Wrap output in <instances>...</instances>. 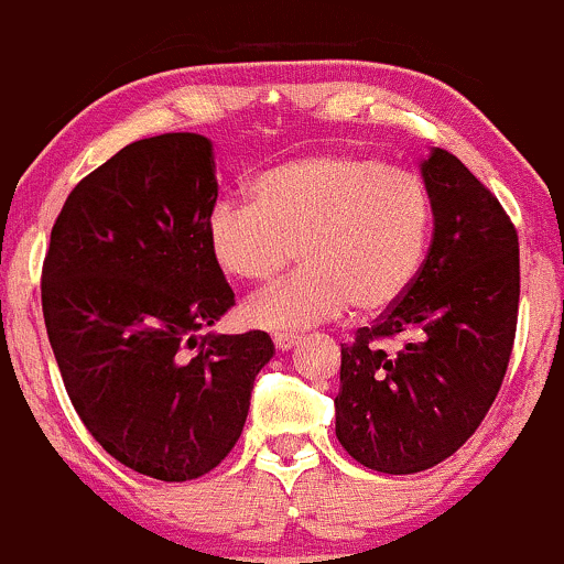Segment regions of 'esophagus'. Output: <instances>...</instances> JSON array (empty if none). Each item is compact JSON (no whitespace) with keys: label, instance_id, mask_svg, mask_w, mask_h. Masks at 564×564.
I'll use <instances>...</instances> for the list:
<instances>
[{"label":"esophagus","instance_id":"obj_1","mask_svg":"<svg viewBox=\"0 0 564 564\" xmlns=\"http://www.w3.org/2000/svg\"><path fill=\"white\" fill-rule=\"evenodd\" d=\"M299 338L301 336H295V333H274V344H276V349H293L295 344H299Z\"/></svg>","mask_w":564,"mask_h":564}]
</instances>
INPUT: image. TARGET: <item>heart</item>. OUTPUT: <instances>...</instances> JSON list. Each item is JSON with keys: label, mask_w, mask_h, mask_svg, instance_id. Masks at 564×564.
Instances as JSON below:
<instances>
[{"label": "heart", "mask_w": 564, "mask_h": 564, "mask_svg": "<svg viewBox=\"0 0 564 564\" xmlns=\"http://www.w3.org/2000/svg\"><path fill=\"white\" fill-rule=\"evenodd\" d=\"M433 202L411 169L357 153L282 161L250 183V202L223 198L207 217V247L236 282L265 284L290 260L288 282L247 301L245 317L265 330H304L338 317L387 312L425 265Z\"/></svg>", "instance_id": "1"}]
</instances>
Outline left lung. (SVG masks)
<instances>
[{"label":"left lung","instance_id":"1","mask_svg":"<svg viewBox=\"0 0 564 564\" xmlns=\"http://www.w3.org/2000/svg\"><path fill=\"white\" fill-rule=\"evenodd\" d=\"M433 241L409 293L341 344L336 435L379 474L452 457L498 398L519 317V236L495 193L457 155L422 163ZM405 337L398 354L381 340Z\"/></svg>","mask_w":564,"mask_h":564}]
</instances>
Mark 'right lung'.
<instances>
[{
    "instance_id": "right-lung-1",
    "label": "right lung",
    "mask_w": 564,
    "mask_h": 564,
    "mask_svg": "<svg viewBox=\"0 0 564 564\" xmlns=\"http://www.w3.org/2000/svg\"><path fill=\"white\" fill-rule=\"evenodd\" d=\"M212 142L126 144L64 202L42 263V314L66 395L126 468L191 481L228 457L269 333L198 336L234 306L207 247Z\"/></svg>"
}]
</instances>
